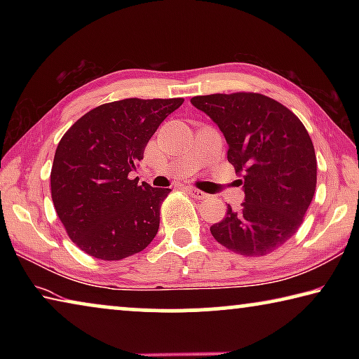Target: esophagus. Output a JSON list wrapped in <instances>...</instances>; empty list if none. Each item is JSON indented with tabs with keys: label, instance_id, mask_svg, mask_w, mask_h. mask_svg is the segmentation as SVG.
Masks as SVG:
<instances>
[{
	"label": "esophagus",
	"instance_id": "obj_1",
	"mask_svg": "<svg viewBox=\"0 0 359 359\" xmlns=\"http://www.w3.org/2000/svg\"><path fill=\"white\" fill-rule=\"evenodd\" d=\"M187 191L190 193L193 198L199 199V201H203V199H208V198H209V194H208V193H204V191H201V190H198V188H194V187H187Z\"/></svg>",
	"mask_w": 359,
	"mask_h": 359
}]
</instances>
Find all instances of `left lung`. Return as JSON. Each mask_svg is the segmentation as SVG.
<instances>
[{"instance_id":"1","label":"left lung","mask_w":359,"mask_h":359,"mask_svg":"<svg viewBox=\"0 0 359 359\" xmlns=\"http://www.w3.org/2000/svg\"><path fill=\"white\" fill-rule=\"evenodd\" d=\"M228 144V161L244 190L239 210L210 226L217 242L245 257H263L301 226L317 187V158L301 120L259 93L194 96Z\"/></svg>"}]
</instances>
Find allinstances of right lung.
I'll return each instance as SVG.
<instances>
[{
  "label": "right lung",
  "mask_w": 359,
  "mask_h": 359,
  "mask_svg": "<svg viewBox=\"0 0 359 359\" xmlns=\"http://www.w3.org/2000/svg\"><path fill=\"white\" fill-rule=\"evenodd\" d=\"M184 100L128 98L92 109L65 133L50 172L66 233L90 257L118 261L142 252L160 228L171 188L130 180L145 145Z\"/></svg>",
  "instance_id": "obj_1"
}]
</instances>
